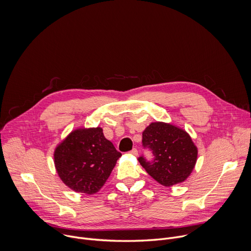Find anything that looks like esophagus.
I'll return each instance as SVG.
<instances>
[{
  "label": "esophagus",
  "instance_id": "obj_1",
  "mask_svg": "<svg viewBox=\"0 0 251 251\" xmlns=\"http://www.w3.org/2000/svg\"><path fill=\"white\" fill-rule=\"evenodd\" d=\"M129 153H130V154H132V155H134V156H137V155H138V151H137V149H136V148H133Z\"/></svg>",
  "mask_w": 251,
  "mask_h": 251
}]
</instances>
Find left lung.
Here are the masks:
<instances>
[{"instance_id":"obj_1","label":"left lung","mask_w":251,"mask_h":251,"mask_svg":"<svg viewBox=\"0 0 251 251\" xmlns=\"http://www.w3.org/2000/svg\"><path fill=\"white\" fill-rule=\"evenodd\" d=\"M142 146L153 158L148 160L142 154L138 161L165 187L184 182L197 162L198 150L189 134L170 124L151 123L143 132Z\"/></svg>"}]
</instances>
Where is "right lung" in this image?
I'll list each match as a JSON object with an SVG mask.
<instances>
[{
  "label": "right lung",
  "mask_w": 251,
  "mask_h": 251,
  "mask_svg": "<svg viewBox=\"0 0 251 251\" xmlns=\"http://www.w3.org/2000/svg\"><path fill=\"white\" fill-rule=\"evenodd\" d=\"M121 156L101 128L79 129L55 149L54 164L67 187L92 195L105 184Z\"/></svg>",
  "instance_id": "obj_1"
}]
</instances>
